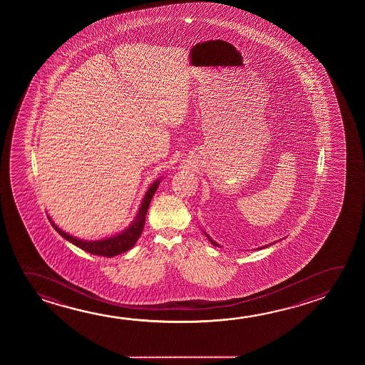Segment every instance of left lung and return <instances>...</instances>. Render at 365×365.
<instances>
[{"mask_svg": "<svg viewBox=\"0 0 365 365\" xmlns=\"http://www.w3.org/2000/svg\"><path fill=\"white\" fill-rule=\"evenodd\" d=\"M206 234V233H205ZM206 237H207V238H209V240L210 242H211V245H216V247H220V245H217V243H216V242H214V240H211V238H210L209 235H207V234H206ZM269 245H264V248H266V247H269Z\"/></svg>", "mask_w": 365, "mask_h": 365, "instance_id": "1", "label": "left lung"}]
</instances>
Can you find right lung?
Returning <instances> with one entry per match:
<instances>
[{
  "label": "right lung",
  "instance_id": "add662e5",
  "mask_svg": "<svg viewBox=\"0 0 365 365\" xmlns=\"http://www.w3.org/2000/svg\"><path fill=\"white\" fill-rule=\"evenodd\" d=\"M159 183H160V180H155L153 185H150L149 190L146 191L144 198H143V202H141V206L138 209V215L130 224V227L123 230L122 233L113 235L110 238L101 240H90V242L78 240V238H75V237H72L70 234H67L66 232L61 230L60 227L54 224L51 217H49V221L52 222V227L57 230V233L61 234V237H63L65 240L71 242L72 245H76V247L84 250V251L89 252L91 255H96V256L114 257L117 255H120L123 252L131 250L132 247L136 245V242H138L140 235H141L143 230H144L145 216H146V212H148V209H149L151 198H153L154 193L158 190V187H159Z\"/></svg>",
  "mask_w": 365,
  "mask_h": 365
}]
</instances>
